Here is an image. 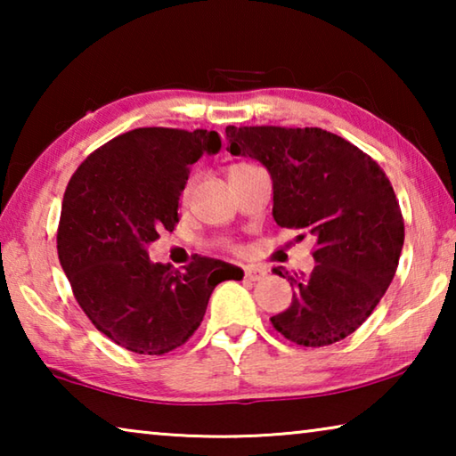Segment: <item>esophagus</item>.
I'll use <instances>...</instances> for the list:
<instances>
[{"instance_id": "1", "label": "esophagus", "mask_w": 456, "mask_h": 456, "mask_svg": "<svg viewBox=\"0 0 456 456\" xmlns=\"http://www.w3.org/2000/svg\"><path fill=\"white\" fill-rule=\"evenodd\" d=\"M265 275H267L265 269H261V267H256V265L245 267V280H249V281H259V280H264Z\"/></svg>"}]
</instances>
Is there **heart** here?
Segmentation results:
<instances>
[{
    "mask_svg": "<svg viewBox=\"0 0 456 456\" xmlns=\"http://www.w3.org/2000/svg\"><path fill=\"white\" fill-rule=\"evenodd\" d=\"M237 167H247V165H237ZM237 167H233V168H237ZM191 187H192V183H189V184H187V187H184V197H189V192H191ZM229 249H235V251H237V249H239V247H237V245H233V243H231V245H229Z\"/></svg>",
    "mask_w": 456,
    "mask_h": 456,
    "instance_id": "obj_1",
    "label": "heart"
}]
</instances>
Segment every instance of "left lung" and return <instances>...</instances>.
<instances>
[{
    "mask_svg": "<svg viewBox=\"0 0 456 456\" xmlns=\"http://www.w3.org/2000/svg\"><path fill=\"white\" fill-rule=\"evenodd\" d=\"M229 151L257 159L273 181V219L315 239L312 273L288 277L293 302L272 318L297 346L356 331L395 280L404 219L388 176L358 146L322 128L227 126Z\"/></svg>",
    "mask_w": 456,
    "mask_h": 456,
    "instance_id": "left-lung-1",
    "label": "left lung"
}]
</instances>
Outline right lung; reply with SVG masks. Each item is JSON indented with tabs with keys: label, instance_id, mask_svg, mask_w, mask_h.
<instances>
[{
	"label": "right lung",
	"instance_id": "add662e5",
	"mask_svg": "<svg viewBox=\"0 0 456 456\" xmlns=\"http://www.w3.org/2000/svg\"><path fill=\"white\" fill-rule=\"evenodd\" d=\"M221 149L215 130L134 128L76 168L61 200L58 257L98 331L149 356L179 348L203 322L217 283L241 280L225 261L195 256L184 272L152 264L146 245L179 223L191 165Z\"/></svg>",
	"mask_w": 456,
	"mask_h": 456
}]
</instances>
